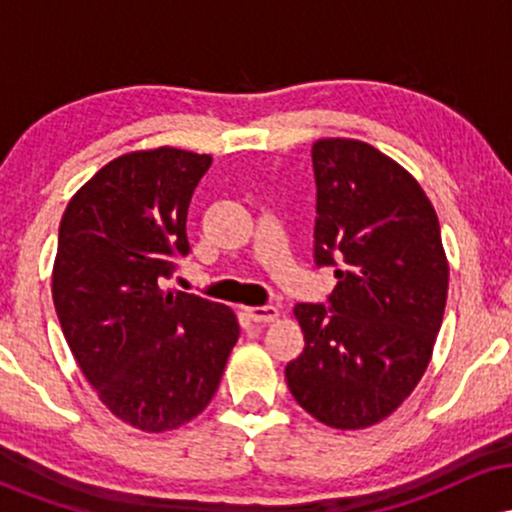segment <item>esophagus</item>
Here are the masks:
<instances>
[{
  "label": "esophagus",
  "mask_w": 512,
  "mask_h": 512,
  "mask_svg": "<svg viewBox=\"0 0 512 512\" xmlns=\"http://www.w3.org/2000/svg\"><path fill=\"white\" fill-rule=\"evenodd\" d=\"M248 317L252 322H274L279 317V308L276 305H255V308H248Z\"/></svg>",
  "instance_id": "34e87169"
}]
</instances>
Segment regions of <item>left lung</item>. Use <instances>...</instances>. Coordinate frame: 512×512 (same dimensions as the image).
I'll return each instance as SVG.
<instances>
[{
    "mask_svg": "<svg viewBox=\"0 0 512 512\" xmlns=\"http://www.w3.org/2000/svg\"><path fill=\"white\" fill-rule=\"evenodd\" d=\"M317 267L327 303H296L305 349L286 366L293 399L332 428H366L411 395L448 298L438 216L402 166L356 139L313 144Z\"/></svg>",
    "mask_w": 512,
    "mask_h": 512,
    "instance_id": "obj_1",
    "label": "left lung"
}]
</instances>
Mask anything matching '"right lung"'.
Returning a JSON list of instances; mask_svg holds the SVG:
<instances>
[{
  "instance_id": "add662e5",
  "label": "right lung",
  "mask_w": 512,
  "mask_h": 512,
  "mask_svg": "<svg viewBox=\"0 0 512 512\" xmlns=\"http://www.w3.org/2000/svg\"><path fill=\"white\" fill-rule=\"evenodd\" d=\"M211 156L134 151L103 166L67 204L52 301L81 373L117 419L149 433L195 419L238 342L223 303L163 291L190 252L187 209Z\"/></svg>"
}]
</instances>
